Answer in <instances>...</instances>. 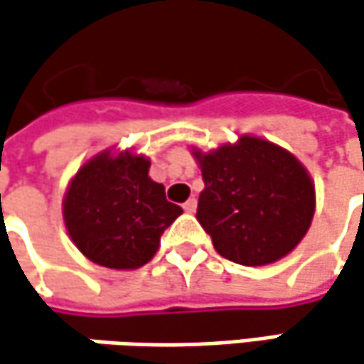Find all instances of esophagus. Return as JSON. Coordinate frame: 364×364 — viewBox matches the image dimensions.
I'll return each instance as SVG.
<instances>
[{
	"label": "esophagus",
	"mask_w": 364,
	"mask_h": 364,
	"mask_svg": "<svg viewBox=\"0 0 364 364\" xmlns=\"http://www.w3.org/2000/svg\"><path fill=\"white\" fill-rule=\"evenodd\" d=\"M196 208H198V202H196V198H189L187 202L183 203V210H185L187 214H193V212H196Z\"/></svg>",
	"instance_id": "esophagus-1"
}]
</instances>
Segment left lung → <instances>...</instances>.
Instances as JSON below:
<instances>
[{
    "label": "left lung",
    "mask_w": 364,
    "mask_h": 364,
    "mask_svg": "<svg viewBox=\"0 0 364 364\" xmlns=\"http://www.w3.org/2000/svg\"><path fill=\"white\" fill-rule=\"evenodd\" d=\"M196 159L203 179L196 216L223 257L264 266L299 245L315 212V189L292 154L243 136Z\"/></svg>",
    "instance_id": "8db88e82"
}]
</instances>
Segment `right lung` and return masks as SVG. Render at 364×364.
I'll return each instance as SVG.
<instances>
[{"label":"right lung","mask_w":364,"mask_h":364,"mask_svg":"<svg viewBox=\"0 0 364 364\" xmlns=\"http://www.w3.org/2000/svg\"><path fill=\"white\" fill-rule=\"evenodd\" d=\"M144 156L100 154L68 189L63 218L75 247L98 266L132 269L154 257L162 232L181 214L164 187L148 177Z\"/></svg>","instance_id":"obj_1"}]
</instances>
